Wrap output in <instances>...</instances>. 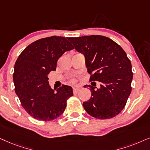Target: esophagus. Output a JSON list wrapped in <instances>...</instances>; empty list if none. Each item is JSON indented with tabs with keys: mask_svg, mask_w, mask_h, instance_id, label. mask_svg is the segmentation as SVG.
Listing matches in <instances>:
<instances>
[{
	"mask_svg": "<svg viewBox=\"0 0 150 150\" xmlns=\"http://www.w3.org/2000/svg\"><path fill=\"white\" fill-rule=\"evenodd\" d=\"M73 93L74 94H77V93L79 91V88H73Z\"/></svg>",
	"mask_w": 150,
	"mask_h": 150,
	"instance_id": "34e87169",
	"label": "esophagus"
}]
</instances>
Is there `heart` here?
Wrapping results in <instances>:
<instances>
[{
    "mask_svg": "<svg viewBox=\"0 0 150 150\" xmlns=\"http://www.w3.org/2000/svg\"><path fill=\"white\" fill-rule=\"evenodd\" d=\"M75 81H76V79L75 78V77H71V79H70V82L71 83H75Z\"/></svg>",
    "mask_w": 150,
    "mask_h": 150,
    "instance_id": "obj_1",
    "label": "heart"
}]
</instances>
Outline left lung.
<instances>
[{
  "label": "left lung",
  "instance_id": "left-lung-1",
  "mask_svg": "<svg viewBox=\"0 0 150 150\" xmlns=\"http://www.w3.org/2000/svg\"><path fill=\"white\" fill-rule=\"evenodd\" d=\"M74 48L86 59L90 81L100 82L88 86L91 97L83 102L84 109L98 119H109L118 115L125 107L132 91L133 73L126 52L109 38L101 35L69 37ZM84 86V87H85Z\"/></svg>",
  "mask_w": 150,
  "mask_h": 150
}]
</instances>
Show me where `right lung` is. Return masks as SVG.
Instances as JSON below:
<instances>
[{"instance_id":"add662e5","label":"right lung","mask_w":150,"mask_h":150,"mask_svg":"<svg viewBox=\"0 0 150 150\" xmlns=\"http://www.w3.org/2000/svg\"><path fill=\"white\" fill-rule=\"evenodd\" d=\"M67 39L52 36L39 39L26 47L15 63V92L23 109L37 120L50 121L60 116L73 96L69 86L51 88L48 77L50 71H56L59 57L74 48Z\"/></svg>"}]
</instances>
